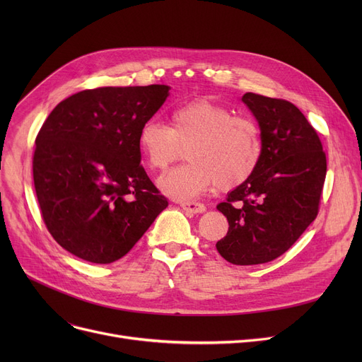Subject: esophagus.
Instances as JSON below:
<instances>
[{
  "label": "esophagus",
  "mask_w": 362,
  "mask_h": 362,
  "mask_svg": "<svg viewBox=\"0 0 362 362\" xmlns=\"http://www.w3.org/2000/svg\"><path fill=\"white\" fill-rule=\"evenodd\" d=\"M180 206L187 214H201L205 211V205L199 202H182Z\"/></svg>",
  "instance_id": "1"
}]
</instances>
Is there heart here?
Returning a JSON list of instances; mask_svg holds the SVG:
<instances>
[{
	"mask_svg": "<svg viewBox=\"0 0 362 362\" xmlns=\"http://www.w3.org/2000/svg\"><path fill=\"white\" fill-rule=\"evenodd\" d=\"M170 124L148 120L139 129L138 145L152 170L164 171L183 151L191 161L158 182L173 199H194L216 185L233 189L248 182L262 157L257 122L210 100L182 104L170 112Z\"/></svg>",
	"mask_w": 362,
	"mask_h": 362,
	"instance_id": "b5f03b06",
	"label": "heart"
}]
</instances>
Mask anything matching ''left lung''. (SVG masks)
<instances>
[{"label": "left lung", "instance_id": "obj_1", "mask_svg": "<svg viewBox=\"0 0 362 362\" xmlns=\"http://www.w3.org/2000/svg\"><path fill=\"white\" fill-rule=\"evenodd\" d=\"M262 157L254 176L227 194L217 210L229 221L218 254L236 265H255L286 252L318 214L327 161L315 129L292 103L246 92Z\"/></svg>", "mask_w": 362, "mask_h": 362}]
</instances>
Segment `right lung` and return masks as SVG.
I'll use <instances>...</instances> for the list:
<instances>
[{
  "label": "right lung",
  "mask_w": 362,
  "mask_h": 362,
  "mask_svg": "<svg viewBox=\"0 0 362 362\" xmlns=\"http://www.w3.org/2000/svg\"><path fill=\"white\" fill-rule=\"evenodd\" d=\"M167 85L97 88L57 105L36 136L33 183L51 236L95 264L124 257L168 205L141 165L139 129Z\"/></svg>",
  "instance_id": "right-lung-1"
}]
</instances>
